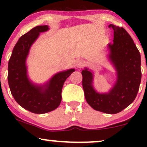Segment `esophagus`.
Listing matches in <instances>:
<instances>
[{
  "mask_svg": "<svg viewBox=\"0 0 147 147\" xmlns=\"http://www.w3.org/2000/svg\"><path fill=\"white\" fill-rule=\"evenodd\" d=\"M84 62L83 60L82 59H79V60H77L76 61V63H75V66L77 67V68H82V67L84 66Z\"/></svg>",
  "mask_w": 147,
  "mask_h": 147,
  "instance_id": "1",
  "label": "esophagus"
}]
</instances>
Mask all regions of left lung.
<instances>
[{"label": "left lung", "mask_w": 147, "mask_h": 147, "mask_svg": "<svg viewBox=\"0 0 147 147\" xmlns=\"http://www.w3.org/2000/svg\"><path fill=\"white\" fill-rule=\"evenodd\" d=\"M114 31L113 43L109 44V57L117 72V80L107 93H99L92 86L93 74L84 68L82 74L86 100L96 111L109 114L121 112L137 96L141 82V57L132 38L123 28L109 25Z\"/></svg>", "instance_id": "left-lung-1"}]
</instances>
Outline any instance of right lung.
<instances>
[{"instance_id": "add662e5", "label": "right lung", "mask_w": 147, "mask_h": 147, "mask_svg": "<svg viewBox=\"0 0 147 147\" xmlns=\"http://www.w3.org/2000/svg\"><path fill=\"white\" fill-rule=\"evenodd\" d=\"M48 30V25H39L23 35L15 45L8 63L7 79L11 95L23 109L36 114L50 112L59 106L64 82L75 71L69 69L58 72L42 86L30 81L25 63L27 57L39 33Z\"/></svg>"}]
</instances>
